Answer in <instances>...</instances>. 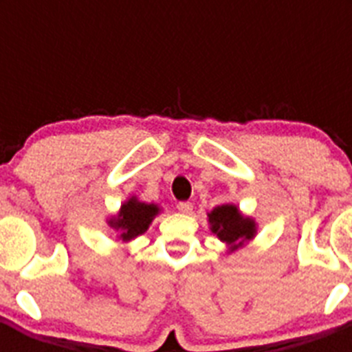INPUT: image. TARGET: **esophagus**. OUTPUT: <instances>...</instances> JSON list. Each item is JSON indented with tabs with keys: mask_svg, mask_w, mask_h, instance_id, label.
I'll return each mask as SVG.
<instances>
[{
	"mask_svg": "<svg viewBox=\"0 0 352 352\" xmlns=\"http://www.w3.org/2000/svg\"><path fill=\"white\" fill-rule=\"evenodd\" d=\"M176 208H178L179 213H183V214H190L192 210H194L192 203H179Z\"/></svg>",
	"mask_w": 352,
	"mask_h": 352,
	"instance_id": "obj_1",
	"label": "esophagus"
}]
</instances>
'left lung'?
Wrapping results in <instances>:
<instances>
[{
  "label": "left lung",
  "mask_w": 352,
  "mask_h": 352,
  "mask_svg": "<svg viewBox=\"0 0 352 352\" xmlns=\"http://www.w3.org/2000/svg\"><path fill=\"white\" fill-rule=\"evenodd\" d=\"M208 223H210V231L222 243H226L227 254L243 248L257 234L256 219L241 213V210L232 203L213 208L208 213Z\"/></svg>",
  "instance_id": "obj_1"
}]
</instances>
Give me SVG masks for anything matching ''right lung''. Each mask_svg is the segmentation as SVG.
Instances as JSON below:
<instances>
[{
    "label": "right lung",
    "mask_w": 352,
    "mask_h": 352,
    "mask_svg": "<svg viewBox=\"0 0 352 352\" xmlns=\"http://www.w3.org/2000/svg\"><path fill=\"white\" fill-rule=\"evenodd\" d=\"M162 211L158 204L144 203L138 195H130L121 204L116 214L107 217V226L118 232L116 238L121 243H130L138 236L144 234L153 219Z\"/></svg>",
    "instance_id": "add662e5"
}]
</instances>
